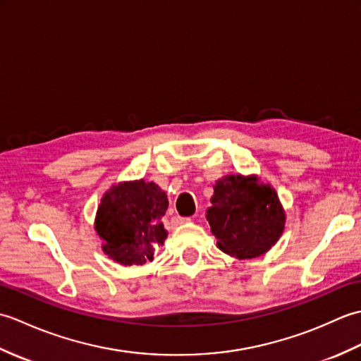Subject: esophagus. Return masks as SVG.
Wrapping results in <instances>:
<instances>
[{"label":"esophagus","instance_id":"1","mask_svg":"<svg viewBox=\"0 0 361 361\" xmlns=\"http://www.w3.org/2000/svg\"><path fill=\"white\" fill-rule=\"evenodd\" d=\"M186 221H190V217H180L176 216L172 219V224L173 225H181V224H186Z\"/></svg>","mask_w":361,"mask_h":361}]
</instances>
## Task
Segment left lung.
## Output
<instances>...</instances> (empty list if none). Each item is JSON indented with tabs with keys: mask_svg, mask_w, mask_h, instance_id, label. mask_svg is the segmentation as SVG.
Returning <instances> with one entry per match:
<instances>
[{
	"mask_svg": "<svg viewBox=\"0 0 361 361\" xmlns=\"http://www.w3.org/2000/svg\"><path fill=\"white\" fill-rule=\"evenodd\" d=\"M206 211L217 247L235 259L262 256L279 240L286 212L270 185L256 175H226L214 186Z\"/></svg>",
	"mask_w": 361,
	"mask_h": 361,
	"instance_id": "8db88e82",
	"label": "left lung"
}]
</instances>
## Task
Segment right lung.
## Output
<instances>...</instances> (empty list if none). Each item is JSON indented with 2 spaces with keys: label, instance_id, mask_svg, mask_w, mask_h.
Masks as SVG:
<instances>
[{
  "label": "right lung",
  "instance_id": "1",
  "mask_svg": "<svg viewBox=\"0 0 361 361\" xmlns=\"http://www.w3.org/2000/svg\"><path fill=\"white\" fill-rule=\"evenodd\" d=\"M167 206L166 192L152 181H124L106 190L94 221L105 255L126 267L152 262L167 237L161 221Z\"/></svg>",
  "mask_w": 361,
  "mask_h": 361
}]
</instances>
